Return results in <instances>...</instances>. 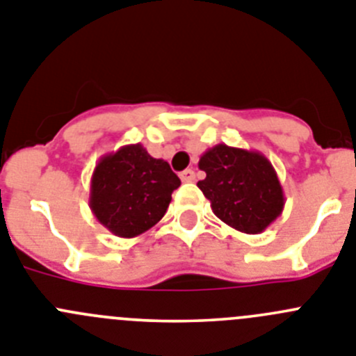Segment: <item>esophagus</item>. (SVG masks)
<instances>
[{"mask_svg": "<svg viewBox=\"0 0 356 356\" xmlns=\"http://www.w3.org/2000/svg\"><path fill=\"white\" fill-rule=\"evenodd\" d=\"M181 181L182 182H193L195 181V172L191 170V168H188V170L181 172Z\"/></svg>", "mask_w": 356, "mask_h": 356, "instance_id": "esophagus-1", "label": "esophagus"}]
</instances>
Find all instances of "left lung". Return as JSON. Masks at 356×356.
Segmentation results:
<instances>
[{
	"label": "left lung",
	"mask_w": 356,
	"mask_h": 356,
	"mask_svg": "<svg viewBox=\"0 0 356 356\" xmlns=\"http://www.w3.org/2000/svg\"><path fill=\"white\" fill-rule=\"evenodd\" d=\"M198 168L206 179L197 186L223 223L245 234H261L284 211V190L273 165L259 150L225 143L207 149Z\"/></svg>",
	"instance_id": "left-lung-1"
}]
</instances>
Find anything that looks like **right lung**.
<instances>
[{
  "instance_id": "right-lung-1",
  "label": "right lung",
  "mask_w": 356,
  "mask_h": 356,
  "mask_svg": "<svg viewBox=\"0 0 356 356\" xmlns=\"http://www.w3.org/2000/svg\"><path fill=\"white\" fill-rule=\"evenodd\" d=\"M181 179L142 143L120 147L97 161L90 181L92 214L118 238H136L165 216Z\"/></svg>"
}]
</instances>
